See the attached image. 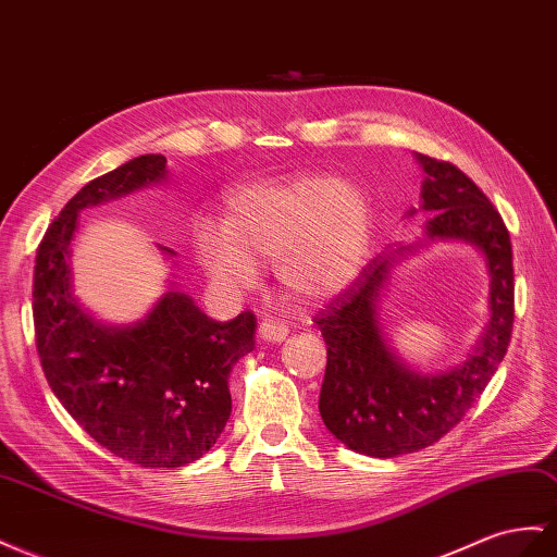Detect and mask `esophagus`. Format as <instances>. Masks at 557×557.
Wrapping results in <instances>:
<instances>
[{
	"instance_id": "1",
	"label": "esophagus",
	"mask_w": 557,
	"mask_h": 557,
	"mask_svg": "<svg viewBox=\"0 0 557 557\" xmlns=\"http://www.w3.org/2000/svg\"><path fill=\"white\" fill-rule=\"evenodd\" d=\"M258 335H260V339H264V342L278 344V342H283L285 337H288V325L281 323V321L264 319V321L260 323V327H258Z\"/></svg>"
}]
</instances>
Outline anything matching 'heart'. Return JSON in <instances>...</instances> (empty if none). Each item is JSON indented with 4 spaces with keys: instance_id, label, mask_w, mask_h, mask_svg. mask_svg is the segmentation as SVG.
I'll list each match as a JSON object with an SVG mask.
<instances>
[{
    "instance_id": "heart-1",
    "label": "heart",
    "mask_w": 557,
    "mask_h": 557,
    "mask_svg": "<svg viewBox=\"0 0 557 557\" xmlns=\"http://www.w3.org/2000/svg\"><path fill=\"white\" fill-rule=\"evenodd\" d=\"M374 242L366 191L330 175H297L236 189L224 201L222 227L197 222L191 248L203 272L232 288L274 262L283 290L323 302L363 272Z\"/></svg>"
}]
</instances>
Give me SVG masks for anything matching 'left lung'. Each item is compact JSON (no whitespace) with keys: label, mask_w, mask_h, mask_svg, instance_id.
Returning a JSON list of instances; mask_svg holds the SVG:
<instances>
[{"label":"left lung","mask_w":557,"mask_h":557,"mask_svg":"<svg viewBox=\"0 0 557 557\" xmlns=\"http://www.w3.org/2000/svg\"><path fill=\"white\" fill-rule=\"evenodd\" d=\"M424 171V238L386 250L347 290L315 313L327 347L319 410L327 431L358 455L398 457L441 441L480 398L508 351L513 330V250L502 215L449 161L414 152ZM412 208L408 215H414ZM463 240L486 255L491 323L461 367L435 375L410 371L379 323L381 290L393 267L433 240Z\"/></svg>","instance_id":"left-lung-1"}]
</instances>
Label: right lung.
Here are the masks:
<instances>
[{"label": "right lung", "instance_id": "add662e5", "mask_svg": "<svg viewBox=\"0 0 557 557\" xmlns=\"http://www.w3.org/2000/svg\"><path fill=\"white\" fill-rule=\"evenodd\" d=\"M166 177V157L143 154L84 185L41 238L33 288L37 351L55 398L96 443L145 469H177L215 445L232 414L230 372L252 351L258 327L250 311L208 319L180 290L124 327L96 321L74 297L82 210Z\"/></svg>", "mask_w": 557, "mask_h": 557}]
</instances>
